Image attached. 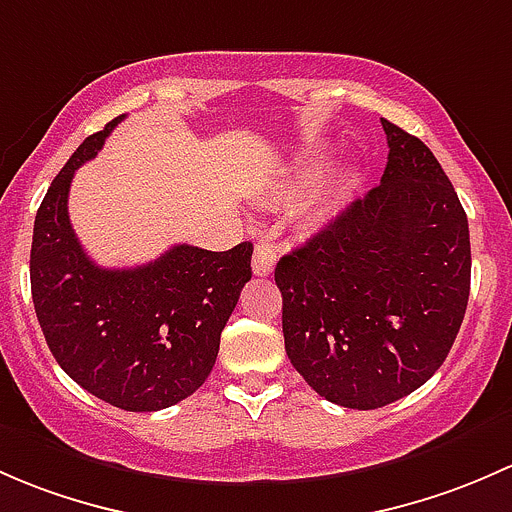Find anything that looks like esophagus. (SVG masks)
<instances>
[{
    "instance_id": "obj_1",
    "label": "esophagus",
    "mask_w": 512,
    "mask_h": 512,
    "mask_svg": "<svg viewBox=\"0 0 512 512\" xmlns=\"http://www.w3.org/2000/svg\"><path fill=\"white\" fill-rule=\"evenodd\" d=\"M273 266H276V246L266 244V241L256 244V251H254V273L256 276H271Z\"/></svg>"
}]
</instances>
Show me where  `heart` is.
I'll return each mask as SVG.
<instances>
[{
	"label": "heart",
	"instance_id": "obj_1",
	"mask_svg": "<svg viewBox=\"0 0 512 512\" xmlns=\"http://www.w3.org/2000/svg\"><path fill=\"white\" fill-rule=\"evenodd\" d=\"M320 175H323V160H305V165L300 167L298 182L310 184V182H315Z\"/></svg>",
	"mask_w": 512,
	"mask_h": 512
}]
</instances>
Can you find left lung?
<instances>
[{"label":"left lung","instance_id":"8db88e82","mask_svg":"<svg viewBox=\"0 0 512 512\" xmlns=\"http://www.w3.org/2000/svg\"><path fill=\"white\" fill-rule=\"evenodd\" d=\"M382 128V182L276 266L288 360L347 409L387 407L439 370L471 291L456 189L424 142Z\"/></svg>","mask_w":512,"mask_h":512}]
</instances>
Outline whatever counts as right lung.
I'll return each instance as SVG.
<instances>
[{
  "label": "right lung",
  "mask_w": 512,
  "mask_h": 512,
  "mask_svg": "<svg viewBox=\"0 0 512 512\" xmlns=\"http://www.w3.org/2000/svg\"><path fill=\"white\" fill-rule=\"evenodd\" d=\"M118 115L51 182L34 221L31 298L51 355L86 392L125 412H157L197 392L251 278L249 241L229 251L177 244L135 268H100L68 221V189Z\"/></svg>",
  "instance_id": "add662e5"
}]
</instances>
